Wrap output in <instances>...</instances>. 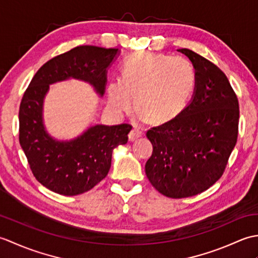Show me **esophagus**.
Listing matches in <instances>:
<instances>
[{"label":"esophagus","mask_w":258,"mask_h":258,"mask_svg":"<svg viewBox=\"0 0 258 258\" xmlns=\"http://www.w3.org/2000/svg\"><path fill=\"white\" fill-rule=\"evenodd\" d=\"M142 134H143V133H142L141 130H139V128H133V130L130 132V134H128V140H130L131 142H133V141H135L136 139L141 138Z\"/></svg>","instance_id":"34e87169"}]
</instances>
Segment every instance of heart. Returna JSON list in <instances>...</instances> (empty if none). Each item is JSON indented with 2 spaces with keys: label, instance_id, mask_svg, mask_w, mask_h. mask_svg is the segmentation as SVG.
Masks as SVG:
<instances>
[{
  "label": "heart",
  "instance_id": "obj_1",
  "mask_svg": "<svg viewBox=\"0 0 258 258\" xmlns=\"http://www.w3.org/2000/svg\"><path fill=\"white\" fill-rule=\"evenodd\" d=\"M196 81L187 58L140 52L126 59L122 80L108 86V106L115 114L135 107L153 123H163L182 111Z\"/></svg>",
  "mask_w": 258,
  "mask_h": 258
}]
</instances>
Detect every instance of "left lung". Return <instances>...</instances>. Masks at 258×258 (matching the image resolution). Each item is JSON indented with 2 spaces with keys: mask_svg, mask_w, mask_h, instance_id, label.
<instances>
[{
  "mask_svg": "<svg viewBox=\"0 0 258 258\" xmlns=\"http://www.w3.org/2000/svg\"><path fill=\"white\" fill-rule=\"evenodd\" d=\"M194 65L189 104L174 118L147 131L153 145L145 164L151 184L171 199L210 188L225 171L238 135V100L226 75L199 54L180 48Z\"/></svg>",
  "mask_w": 258,
  "mask_h": 258,
  "instance_id": "8db88e82",
  "label": "left lung"
}]
</instances>
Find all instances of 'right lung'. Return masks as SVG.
Returning <instances> with one entry per match:
<instances>
[{
    "mask_svg": "<svg viewBox=\"0 0 258 258\" xmlns=\"http://www.w3.org/2000/svg\"><path fill=\"white\" fill-rule=\"evenodd\" d=\"M118 48L93 45L74 47L47 61L22 97L19 111V140L35 178L54 193L74 196L92 189L111 168L112 152L127 143L132 125L97 124L79 138L59 142L46 133L43 124V101L48 85L68 79L85 81L103 96L106 70Z\"/></svg>",
    "mask_w": 258,
    "mask_h": 258,
    "instance_id": "right-lung-1",
    "label": "right lung"
}]
</instances>
